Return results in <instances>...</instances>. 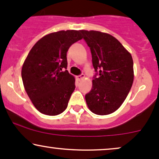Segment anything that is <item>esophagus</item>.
I'll return each mask as SVG.
<instances>
[{
  "label": "esophagus",
  "mask_w": 159,
  "mask_h": 159,
  "mask_svg": "<svg viewBox=\"0 0 159 159\" xmlns=\"http://www.w3.org/2000/svg\"><path fill=\"white\" fill-rule=\"evenodd\" d=\"M76 78H77V80L78 81H81V80H83L84 78V75H78L76 77Z\"/></svg>",
  "instance_id": "obj_1"
}]
</instances>
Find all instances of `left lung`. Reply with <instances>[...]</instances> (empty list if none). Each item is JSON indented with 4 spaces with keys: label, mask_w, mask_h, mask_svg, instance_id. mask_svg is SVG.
I'll list each match as a JSON object with an SVG mask.
<instances>
[{
    "label": "left lung",
    "mask_w": 159,
    "mask_h": 159,
    "mask_svg": "<svg viewBox=\"0 0 159 159\" xmlns=\"http://www.w3.org/2000/svg\"><path fill=\"white\" fill-rule=\"evenodd\" d=\"M80 33L90 47L93 66L99 75L93 80L92 90L85 96L86 102L94 114H112L121 106L132 86V57L110 34L86 30Z\"/></svg>",
    "instance_id": "1"
}]
</instances>
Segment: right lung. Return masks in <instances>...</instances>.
<instances>
[{
	"label": "right lung",
	"mask_w": 159,
	"mask_h": 159,
	"mask_svg": "<svg viewBox=\"0 0 159 159\" xmlns=\"http://www.w3.org/2000/svg\"><path fill=\"white\" fill-rule=\"evenodd\" d=\"M80 30H60L42 37L27 54L21 78L27 96L42 114L56 116L66 109L75 88V79L68 71L66 53L82 39Z\"/></svg>",
	"instance_id": "1"
}]
</instances>
